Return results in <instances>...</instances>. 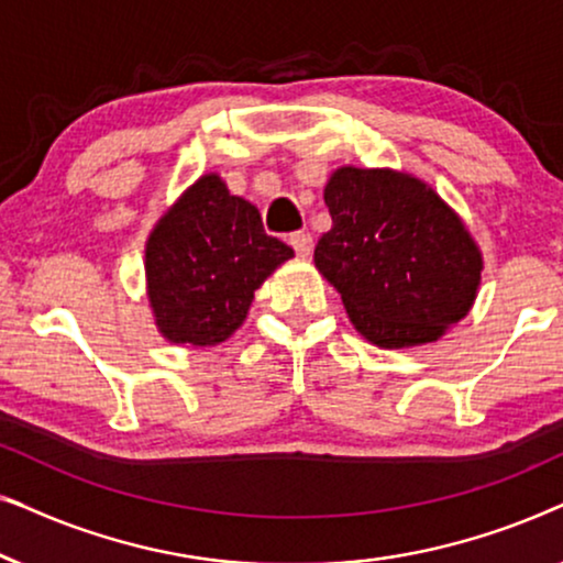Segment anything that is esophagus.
Segmentation results:
<instances>
[{"label": "esophagus", "mask_w": 563, "mask_h": 563, "mask_svg": "<svg viewBox=\"0 0 563 563\" xmlns=\"http://www.w3.org/2000/svg\"><path fill=\"white\" fill-rule=\"evenodd\" d=\"M289 245L297 251V256H310L312 235L305 233V230H302V233H291L289 235Z\"/></svg>", "instance_id": "esophagus-1"}]
</instances>
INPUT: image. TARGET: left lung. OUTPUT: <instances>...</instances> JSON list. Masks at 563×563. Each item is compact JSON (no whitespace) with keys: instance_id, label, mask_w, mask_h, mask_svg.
I'll list each match as a JSON object with an SVG mask.
<instances>
[{"instance_id":"obj_1","label":"left lung","mask_w":563,"mask_h":563,"mask_svg":"<svg viewBox=\"0 0 563 563\" xmlns=\"http://www.w3.org/2000/svg\"><path fill=\"white\" fill-rule=\"evenodd\" d=\"M325 205L333 228L314 245V266L366 341L382 349L433 343L472 310L482 253L426 181L343 166L330 176Z\"/></svg>"}]
</instances>
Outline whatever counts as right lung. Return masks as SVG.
<instances>
[{
    "mask_svg": "<svg viewBox=\"0 0 563 563\" xmlns=\"http://www.w3.org/2000/svg\"><path fill=\"white\" fill-rule=\"evenodd\" d=\"M295 251L264 233L261 214L205 174L156 222L145 243L148 302L172 343L214 345L243 325L268 274Z\"/></svg>",
    "mask_w": 563,
    "mask_h": 563,
    "instance_id": "add662e5",
    "label": "right lung"
}]
</instances>
